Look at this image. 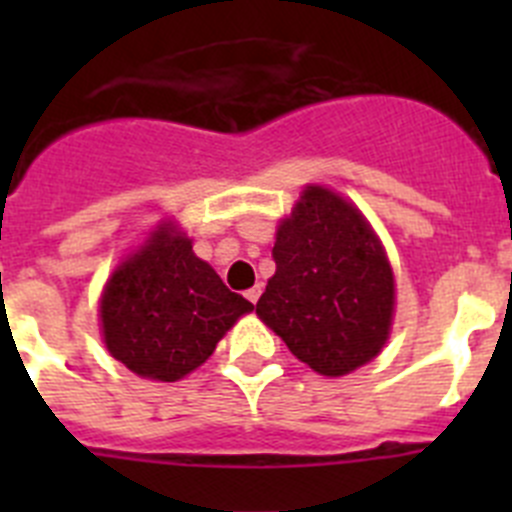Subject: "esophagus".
Wrapping results in <instances>:
<instances>
[{"label": "esophagus", "instance_id": "34e87169", "mask_svg": "<svg viewBox=\"0 0 512 512\" xmlns=\"http://www.w3.org/2000/svg\"><path fill=\"white\" fill-rule=\"evenodd\" d=\"M259 297H261V284H256V287H251V289H248V292H246V300L253 302V305L259 302Z\"/></svg>", "mask_w": 512, "mask_h": 512}]
</instances>
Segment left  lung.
Listing matches in <instances>:
<instances>
[{"label":"left lung","mask_w":512,"mask_h":512,"mask_svg":"<svg viewBox=\"0 0 512 512\" xmlns=\"http://www.w3.org/2000/svg\"><path fill=\"white\" fill-rule=\"evenodd\" d=\"M256 302L292 354L325 377L372 361L390 336L395 279L372 225L338 194L307 187L274 243Z\"/></svg>","instance_id":"obj_1"}]
</instances>
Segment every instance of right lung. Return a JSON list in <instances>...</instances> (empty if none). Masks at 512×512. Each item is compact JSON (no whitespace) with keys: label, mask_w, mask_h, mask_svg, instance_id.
<instances>
[{"label":"right lung","mask_w":512,"mask_h":512,"mask_svg":"<svg viewBox=\"0 0 512 512\" xmlns=\"http://www.w3.org/2000/svg\"><path fill=\"white\" fill-rule=\"evenodd\" d=\"M248 310L251 302L230 292L169 223L117 266L99 305L110 354L158 382H176L205 364Z\"/></svg>","instance_id":"obj_1"}]
</instances>
